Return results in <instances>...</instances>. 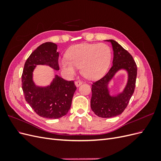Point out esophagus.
<instances>
[{
    "label": "esophagus",
    "mask_w": 161,
    "mask_h": 161,
    "mask_svg": "<svg viewBox=\"0 0 161 161\" xmlns=\"http://www.w3.org/2000/svg\"><path fill=\"white\" fill-rule=\"evenodd\" d=\"M82 82L81 81V80H77V81H76L75 82V85L78 87V86H79L80 85H82Z\"/></svg>",
    "instance_id": "1"
}]
</instances>
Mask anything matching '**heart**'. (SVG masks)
Returning a JSON list of instances; mask_svg holds the SVG:
<instances>
[{
  "label": "heart",
  "instance_id": "obj_1",
  "mask_svg": "<svg viewBox=\"0 0 161 161\" xmlns=\"http://www.w3.org/2000/svg\"><path fill=\"white\" fill-rule=\"evenodd\" d=\"M111 50L105 43H82L71 47L60 65L66 74L74 75L80 67L87 79H95L103 75L111 60Z\"/></svg>",
  "mask_w": 161,
  "mask_h": 161
}]
</instances>
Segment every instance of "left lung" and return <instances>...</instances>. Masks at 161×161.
I'll return each mask as SVG.
<instances>
[{"label": "left lung", "instance_id": "obj_1", "mask_svg": "<svg viewBox=\"0 0 161 161\" xmlns=\"http://www.w3.org/2000/svg\"><path fill=\"white\" fill-rule=\"evenodd\" d=\"M107 41L111 42L113 47V65L103 78L92 83L91 99V109L95 115L103 118H113L124 111L134 92L137 76V65L130 53L115 41ZM121 69L128 72L127 85L122 93L111 97L108 89V82Z\"/></svg>", "mask_w": 161, "mask_h": 161}]
</instances>
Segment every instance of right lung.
I'll use <instances>...</instances> for the list:
<instances>
[{
  "mask_svg": "<svg viewBox=\"0 0 161 161\" xmlns=\"http://www.w3.org/2000/svg\"><path fill=\"white\" fill-rule=\"evenodd\" d=\"M57 45L42 43L27 59L21 76L22 89L25 101L36 113L48 119L62 118L69 112L76 87L73 80L68 81L56 75L50 85L37 86L33 81V71L36 65L46 64L59 70Z\"/></svg>",
  "mask_w": 161,
  "mask_h": 161,
  "instance_id": "obj_1",
  "label": "right lung"
}]
</instances>
